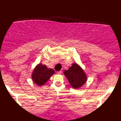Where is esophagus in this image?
<instances>
[{
  "label": "esophagus",
  "mask_w": 121,
  "mask_h": 121,
  "mask_svg": "<svg viewBox=\"0 0 121 121\" xmlns=\"http://www.w3.org/2000/svg\"><path fill=\"white\" fill-rule=\"evenodd\" d=\"M62 73V71H61V70H60V71L57 72V74H61Z\"/></svg>",
  "instance_id": "esophagus-1"
}]
</instances>
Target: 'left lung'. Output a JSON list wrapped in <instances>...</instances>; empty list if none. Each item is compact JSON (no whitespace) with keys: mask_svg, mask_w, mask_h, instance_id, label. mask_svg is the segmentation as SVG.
I'll return each mask as SVG.
<instances>
[{"mask_svg":"<svg viewBox=\"0 0 121 121\" xmlns=\"http://www.w3.org/2000/svg\"><path fill=\"white\" fill-rule=\"evenodd\" d=\"M64 74L70 85L75 89L80 88L86 82V74L82 68L76 63L72 64L68 70H65Z\"/></svg>","mask_w":121,"mask_h":121,"instance_id":"obj_1","label":"left lung"}]
</instances>
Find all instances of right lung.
<instances>
[{"mask_svg": "<svg viewBox=\"0 0 121 121\" xmlns=\"http://www.w3.org/2000/svg\"><path fill=\"white\" fill-rule=\"evenodd\" d=\"M55 74V71L52 69H48L45 65L39 64L33 70L32 79L37 85L41 86L45 84L50 78Z\"/></svg>", "mask_w": 121, "mask_h": 121, "instance_id": "right-lung-1", "label": "right lung"}]
</instances>
